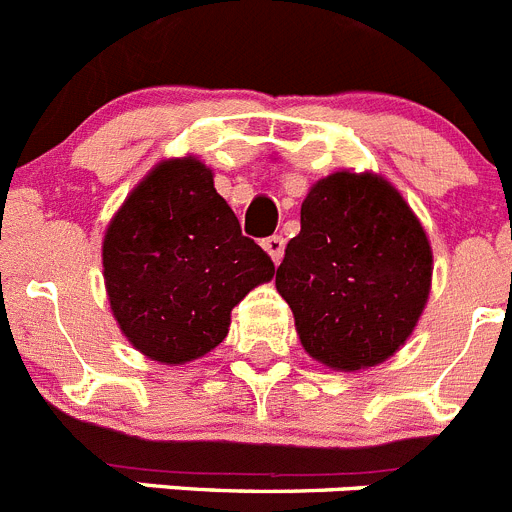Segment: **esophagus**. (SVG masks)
<instances>
[{"label":"esophagus","mask_w":512,"mask_h":512,"mask_svg":"<svg viewBox=\"0 0 512 512\" xmlns=\"http://www.w3.org/2000/svg\"><path fill=\"white\" fill-rule=\"evenodd\" d=\"M261 246H264V251L269 253L274 264H279V261H282V256H284V238H282V235H269V238H264V243H261Z\"/></svg>","instance_id":"34e87169"}]
</instances>
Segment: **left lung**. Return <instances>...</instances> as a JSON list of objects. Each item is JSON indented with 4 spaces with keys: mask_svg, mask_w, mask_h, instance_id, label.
<instances>
[{
    "mask_svg": "<svg viewBox=\"0 0 512 512\" xmlns=\"http://www.w3.org/2000/svg\"><path fill=\"white\" fill-rule=\"evenodd\" d=\"M277 289L307 354L356 372L408 341L431 292L433 253L402 194L377 174H336L307 192Z\"/></svg>",
    "mask_w": 512,
    "mask_h": 512,
    "instance_id": "obj_1",
    "label": "left lung"
}]
</instances>
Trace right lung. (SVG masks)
Returning <instances> with one entry per match:
<instances>
[{
	"mask_svg": "<svg viewBox=\"0 0 512 512\" xmlns=\"http://www.w3.org/2000/svg\"><path fill=\"white\" fill-rule=\"evenodd\" d=\"M104 287L130 343L161 364H187L223 343L233 310L274 277L241 233L200 158H169L130 192L102 243Z\"/></svg>",
	"mask_w": 512,
	"mask_h": 512,
	"instance_id": "1",
	"label": "right lung"
}]
</instances>
